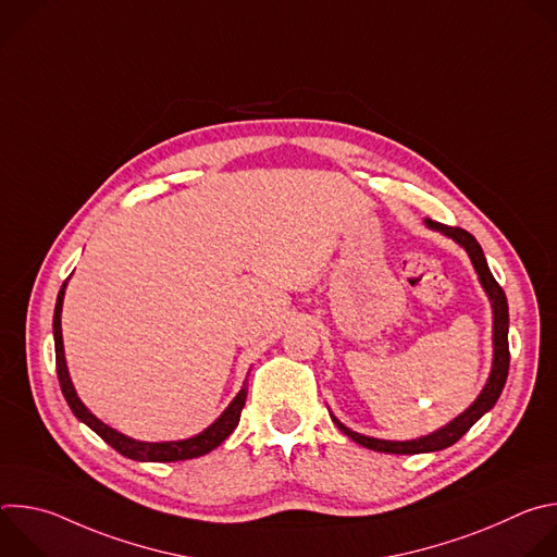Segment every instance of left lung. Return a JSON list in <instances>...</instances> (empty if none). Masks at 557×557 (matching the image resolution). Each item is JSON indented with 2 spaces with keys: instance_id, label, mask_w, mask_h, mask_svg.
<instances>
[{
  "instance_id": "obj_1",
  "label": "left lung",
  "mask_w": 557,
  "mask_h": 557,
  "mask_svg": "<svg viewBox=\"0 0 557 557\" xmlns=\"http://www.w3.org/2000/svg\"><path fill=\"white\" fill-rule=\"evenodd\" d=\"M425 226L432 228V231H441L443 235L451 237L456 245H460L467 251V256H469L475 273H479V280H481V284H483V288H485V293H487V297L492 301V312H494V331H492L494 359H492V372H490V379H487L485 387L481 389V394L475 396V401L465 412H460L454 421H449L441 430H436V432H432L428 436H421V438H412V441H383V438L366 436V434L352 432L337 417L331 414L335 425L348 438H352L355 443H359V445H363L368 449L383 451V454H428V451H438V449H445V447L454 445L475 421H479L483 414H487L496 406L498 396H500V392L505 387L507 374H509V342H507V335H509V306H507L505 290L494 280V275H492V271L487 267V260H485V253H483L481 245L475 243V237L471 233H467L465 228L447 226V224L434 222L430 218H425Z\"/></svg>"
}]
</instances>
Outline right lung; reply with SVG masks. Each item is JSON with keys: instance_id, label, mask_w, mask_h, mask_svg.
I'll return each mask as SVG.
<instances>
[{"instance_id": "add662e5", "label": "right lung", "mask_w": 557, "mask_h": 557, "mask_svg": "<svg viewBox=\"0 0 557 557\" xmlns=\"http://www.w3.org/2000/svg\"><path fill=\"white\" fill-rule=\"evenodd\" d=\"M70 280V277H67ZM67 280L63 282L59 295H57V306H54V317H52V335H54V355H57V376H59V385L61 392L65 396V401L72 410V414L86 423L92 432H97L108 445H112L119 454L132 458V460H140V462H174V460H187V458H198L209 454L211 449H215L220 443H224V438L237 428L240 423V414L247 401V379L243 383V389L235 394V399L226 406V410L200 434L191 436V438H183V441H163V443H147V441H136L129 438L121 432H116L114 428L106 425L101 419H97L86 406L84 401L78 399V394L72 385L67 366H65V352H63V335H61V308H63V295H65V286Z\"/></svg>"}]
</instances>
